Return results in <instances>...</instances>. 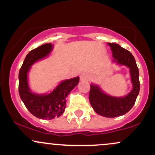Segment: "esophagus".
Returning <instances> with one entry per match:
<instances>
[{
  "instance_id": "1",
  "label": "esophagus",
  "mask_w": 155,
  "mask_h": 155,
  "mask_svg": "<svg viewBox=\"0 0 155 155\" xmlns=\"http://www.w3.org/2000/svg\"><path fill=\"white\" fill-rule=\"evenodd\" d=\"M90 79V76L87 74H83L80 76V80L81 81H89Z\"/></svg>"
}]
</instances>
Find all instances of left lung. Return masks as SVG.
Wrapping results in <instances>:
<instances>
[{
	"instance_id": "1",
	"label": "left lung",
	"mask_w": 155,
	"mask_h": 155,
	"mask_svg": "<svg viewBox=\"0 0 155 155\" xmlns=\"http://www.w3.org/2000/svg\"><path fill=\"white\" fill-rule=\"evenodd\" d=\"M108 44L111 47L114 60L120 65H127L130 68L133 90L125 97H114L106 95L96 85L90 84L89 99L96 113L106 117H116L125 114L135 104L140 90L139 71L134 57L128 50L117 44Z\"/></svg>"
}]
</instances>
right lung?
<instances>
[{
	"instance_id": "obj_1",
	"label": "right lung",
	"mask_w": 155,
	"mask_h": 155,
	"mask_svg": "<svg viewBox=\"0 0 155 155\" xmlns=\"http://www.w3.org/2000/svg\"><path fill=\"white\" fill-rule=\"evenodd\" d=\"M51 44H44L27 54L19 73V93L25 106L33 115L43 120H52L65 111L66 97L79 81V78L65 80L48 95L33 94L28 85L27 74L30 67L39 59L44 58L51 50Z\"/></svg>"
}]
</instances>
